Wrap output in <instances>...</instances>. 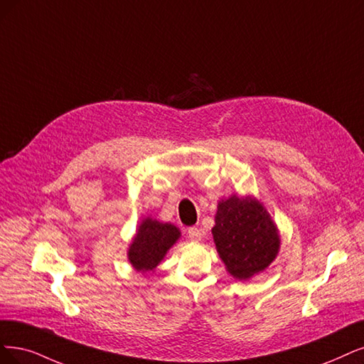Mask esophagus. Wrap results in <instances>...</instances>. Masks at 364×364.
<instances>
[{"instance_id": "obj_1", "label": "esophagus", "mask_w": 364, "mask_h": 364, "mask_svg": "<svg viewBox=\"0 0 364 364\" xmlns=\"http://www.w3.org/2000/svg\"><path fill=\"white\" fill-rule=\"evenodd\" d=\"M187 235H189V238L193 240V241H199L200 238H203L204 231L198 226H192V228H189V230H187Z\"/></svg>"}]
</instances>
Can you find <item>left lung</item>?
Wrapping results in <instances>:
<instances>
[{
  "instance_id": "1",
  "label": "left lung",
  "mask_w": 364,
  "mask_h": 364,
  "mask_svg": "<svg viewBox=\"0 0 364 364\" xmlns=\"http://www.w3.org/2000/svg\"><path fill=\"white\" fill-rule=\"evenodd\" d=\"M213 238L235 279L262 272L276 258L280 245L277 228L265 208L258 200L235 195L219 203Z\"/></svg>"
}]
</instances>
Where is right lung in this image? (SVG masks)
<instances>
[{
    "mask_svg": "<svg viewBox=\"0 0 364 364\" xmlns=\"http://www.w3.org/2000/svg\"><path fill=\"white\" fill-rule=\"evenodd\" d=\"M180 231L171 223L145 219L129 249V259L139 272H151L178 240Z\"/></svg>",
    "mask_w": 364,
    "mask_h": 364,
    "instance_id": "obj_1",
    "label": "right lung"
}]
</instances>
